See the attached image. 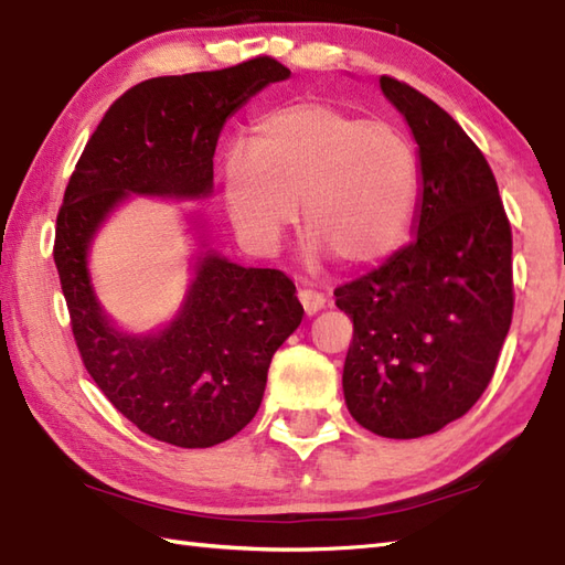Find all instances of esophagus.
<instances>
[{
    "label": "esophagus",
    "instance_id": "34e87169",
    "mask_svg": "<svg viewBox=\"0 0 565 565\" xmlns=\"http://www.w3.org/2000/svg\"><path fill=\"white\" fill-rule=\"evenodd\" d=\"M298 301H301L306 316H313L326 306V296L313 291V289H301V291H298Z\"/></svg>",
    "mask_w": 565,
    "mask_h": 565
}]
</instances>
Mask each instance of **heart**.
I'll use <instances>...</instances> for the list:
<instances>
[{"label":"heart","mask_w":565,"mask_h":565,"mask_svg":"<svg viewBox=\"0 0 565 565\" xmlns=\"http://www.w3.org/2000/svg\"><path fill=\"white\" fill-rule=\"evenodd\" d=\"M418 198V159L399 129L328 103L259 117L225 159V205L249 245L274 249L296 223L316 252L370 267L402 245Z\"/></svg>","instance_id":"heart-1"}]
</instances>
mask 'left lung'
<instances>
[{
  "label": "left lung",
  "mask_w": 565,
  "mask_h": 565,
  "mask_svg": "<svg viewBox=\"0 0 565 565\" xmlns=\"http://www.w3.org/2000/svg\"><path fill=\"white\" fill-rule=\"evenodd\" d=\"M422 159L416 239L335 289L352 320L342 392L384 438L436 434L466 416L494 374L514 313L512 225L488 159L416 87L382 75Z\"/></svg>",
  "instance_id": "8db88e82"
}]
</instances>
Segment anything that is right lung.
<instances>
[{"label":"right lung","instance_id":"obj_1","mask_svg":"<svg viewBox=\"0 0 565 565\" xmlns=\"http://www.w3.org/2000/svg\"><path fill=\"white\" fill-rule=\"evenodd\" d=\"M289 75L271 55H254L223 71L129 87L109 105L65 185L53 262L77 352L109 404L163 444L210 448L239 434L257 414L274 352L301 323L303 306L284 271L207 254L181 316L161 335H125L95 301L87 245L127 193L207 195L225 119Z\"/></svg>","mask_w":565,"mask_h":565}]
</instances>
